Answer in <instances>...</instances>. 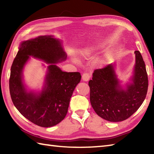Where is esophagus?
<instances>
[{
  "mask_svg": "<svg viewBox=\"0 0 154 154\" xmlns=\"http://www.w3.org/2000/svg\"><path fill=\"white\" fill-rule=\"evenodd\" d=\"M90 77H91V75H90L88 72L84 73L83 74H82V80L85 81H88L90 79Z\"/></svg>",
  "mask_w": 154,
  "mask_h": 154,
  "instance_id": "34e87169",
  "label": "esophagus"
}]
</instances>
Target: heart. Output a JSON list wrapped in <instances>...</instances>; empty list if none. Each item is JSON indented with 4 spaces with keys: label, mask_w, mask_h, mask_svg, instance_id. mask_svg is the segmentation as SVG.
Listing matches in <instances>:
<instances>
[{
    "label": "heart",
    "mask_w": 154,
    "mask_h": 154,
    "mask_svg": "<svg viewBox=\"0 0 154 154\" xmlns=\"http://www.w3.org/2000/svg\"><path fill=\"white\" fill-rule=\"evenodd\" d=\"M89 52H90V50H89V49H87V50L85 51V53H88Z\"/></svg>",
    "instance_id": "obj_1"
}]
</instances>
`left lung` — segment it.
Wrapping results in <instances>:
<instances>
[{
  "label": "left lung",
  "mask_w": 154,
  "mask_h": 154,
  "mask_svg": "<svg viewBox=\"0 0 154 154\" xmlns=\"http://www.w3.org/2000/svg\"><path fill=\"white\" fill-rule=\"evenodd\" d=\"M136 63L133 83L127 89L119 86L114 66L108 65L94 70L90 80V100L98 116L109 122L124 121L139 109L146 96L148 75L143 57L135 51Z\"/></svg>",
  "instance_id": "left-lung-1"
}]
</instances>
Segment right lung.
<instances>
[{"instance_id": "right-lung-1", "label": "right lung", "mask_w": 154, "mask_h": 154, "mask_svg": "<svg viewBox=\"0 0 154 154\" xmlns=\"http://www.w3.org/2000/svg\"><path fill=\"white\" fill-rule=\"evenodd\" d=\"M29 56L50 64L46 86L38 96L27 93L22 82V70ZM66 58L60 42L50 36H39L21 43L11 65L9 87L13 103L23 116L40 127H52L64 120L81 81L79 72H62L55 65Z\"/></svg>"}]
</instances>
